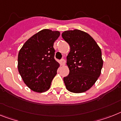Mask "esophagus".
Wrapping results in <instances>:
<instances>
[{
	"label": "esophagus",
	"mask_w": 121,
	"mask_h": 121,
	"mask_svg": "<svg viewBox=\"0 0 121 121\" xmlns=\"http://www.w3.org/2000/svg\"><path fill=\"white\" fill-rule=\"evenodd\" d=\"M60 64L61 65H65V61L64 59H61L60 60Z\"/></svg>",
	"instance_id": "1"
}]
</instances>
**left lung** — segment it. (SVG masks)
<instances>
[{
  "label": "left lung",
  "mask_w": 121,
  "mask_h": 121,
  "mask_svg": "<svg viewBox=\"0 0 121 121\" xmlns=\"http://www.w3.org/2000/svg\"><path fill=\"white\" fill-rule=\"evenodd\" d=\"M62 36L70 48L67 56L69 74L64 78L65 87L70 92H85L101 74L103 60L100 48L89 34L79 30L65 31Z\"/></svg>",
  "instance_id": "8db88e82"
}]
</instances>
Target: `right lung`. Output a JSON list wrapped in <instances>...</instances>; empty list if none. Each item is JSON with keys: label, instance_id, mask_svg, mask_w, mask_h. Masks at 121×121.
Listing matches in <instances>:
<instances>
[{"label": "right lung", "instance_id": "right-lung-1", "mask_svg": "<svg viewBox=\"0 0 121 121\" xmlns=\"http://www.w3.org/2000/svg\"><path fill=\"white\" fill-rule=\"evenodd\" d=\"M58 31L44 29L25 43L18 56V69L24 83L31 90L42 93L49 89L59 67L55 60L54 43Z\"/></svg>", "mask_w": 121, "mask_h": 121}]
</instances>
